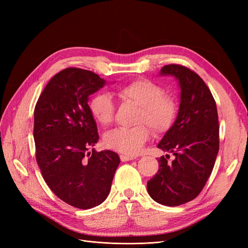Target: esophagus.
I'll use <instances>...</instances> for the list:
<instances>
[{
  "mask_svg": "<svg viewBox=\"0 0 248 248\" xmlns=\"http://www.w3.org/2000/svg\"><path fill=\"white\" fill-rule=\"evenodd\" d=\"M120 159H121L122 162H126V161L136 159V157H133V156H127V155H120Z\"/></svg>",
  "mask_w": 248,
  "mask_h": 248,
  "instance_id": "1",
  "label": "esophagus"
}]
</instances>
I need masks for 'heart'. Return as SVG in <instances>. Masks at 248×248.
<instances>
[{
	"mask_svg": "<svg viewBox=\"0 0 248 248\" xmlns=\"http://www.w3.org/2000/svg\"><path fill=\"white\" fill-rule=\"evenodd\" d=\"M116 94L125 103L139 107L136 117L137 126L108 131L103 137L107 148L125 155L138 154L150 137L148 125L155 133L169 130L174 124L178 108L171 97L164 94L159 85L147 78L134 79L120 86ZM90 110L95 121L102 126L110 124L115 116V104L106 93L96 94L90 101Z\"/></svg>",
	"mask_w": 248,
	"mask_h": 248,
	"instance_id": "heart-1",
	"label": "heart"
}]
</instances>
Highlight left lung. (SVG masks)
Segmentation results:
<instances>
[{
	"mask_svg": "<svg viewBox=\"0 0 248 248\" xmlns=\"http://www.w3.org/2000/svg\"><path fill=\"white\" fill-rule=\"evenodd\" d=\"M160 74L175 77L181 89L176 121L157 146L175 159L168 162L170 155L160 157L147 189L155 202L175 207L196 199L211 175L219 150L218 115L199 74L178 64L163 66Z\"/></svg>",
	"mask_w": 248,
	"mask_h": 248,
	"instance_id": "8db88e82",
	"label": "left lung"
}]
</instances>
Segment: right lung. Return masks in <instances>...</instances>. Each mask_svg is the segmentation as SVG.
<instances>
[{"mask_svg": "<svg viewBox=\"0 0 248 248\" xmlns=\"http://www.w3.org/2000/svg\"><path fill=\"white\" fill-rule=\"evenodd\" d=\"M104 85L92 71L66 68L48 81L34 110L36 161L44 181L59 199L78 209L104 202L120 163L109 150L88 152L99 139L89 96Z\"/></svg>", "mask_w": 248, "mask_h": 248, "instance_id": "obj_1", "label": "right lung"}]
</instances>
